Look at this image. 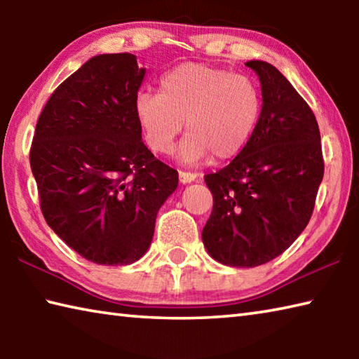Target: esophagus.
Masks as SVG:
<instances>
[{"label": "esophagus", "instance_id": "obj_1", "mask_svg": "<svg viewBox=\"0 0 359 359\" xmlns=\"http://www.w3.org/2000/svg\"><path fill=\"white\" fill-rule=\"evenodd\" d=\"M196 179H198V174H194V172H184V171L179 172V180H180V184H184V185L191 184V182H194Z\"/></svg>", "mask_w": 359, "mask_h": 359}]
</instances>
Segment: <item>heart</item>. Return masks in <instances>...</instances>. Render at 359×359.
Segmentation results:
<instances>
[{
  "mask_svg": "<svg viewBox=\"0 0 359 359\" xmlns=\"http://www.w3.org/2000/svg\"><path fill=\"white\" fill-rule=\"evenodd\" d=\"M135 115L145 144L169 154L187 121L188 135L177 149L182 165L223 161L239 155L261 115V95L252 79L204 63H185L169 71L160 93L139 92Z\"/></svg>",
  "mask_w": 359,
  "mask_h": 359,
  "instance_id": "b5f03b06",
  "label": "heart"
}]
</instances>
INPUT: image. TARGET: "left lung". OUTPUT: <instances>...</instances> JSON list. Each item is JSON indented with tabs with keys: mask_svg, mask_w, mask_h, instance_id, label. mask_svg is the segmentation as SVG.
<instances>
[{
	"mask_svg": "<svg viewBox=\"0 0 359 359\" xmlns=\"http://www.w3.org/2000/svg\"><path fill=\"white\" fill-rule=\"evenodd\" d=\"M245 66L261 85L258 125L226 168L204 177L214 196L204 247L231 267L264 264L299 238L325 171L312 109L272 65L252 60Z\"/></svg>",
	"mask_w": 359,
	"mask_h": 359,
	"instance_id": "8db88e82",
	"label": "left lung"
}]
</instances>
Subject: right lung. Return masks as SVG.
<instances>
[{
	"mask_svg": "<svg viewBox=\"0 0 359 359\" xmlns=\"http://www.w3.org/2000/svg\"><path fill=\"white\" fill-rule=\"evenodd\" d=\"M145 68L133 53L85 62L52 93L36 123L29 165L48 226L85 259H141L156 214L179 185L142 142L135 98Z\"/></svg>",
	"mask_w": 359,
	"mask_h": 359,
	"instance_id": "obj_1",
	"label": "right lung"
}]
</instances>
